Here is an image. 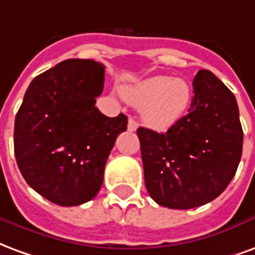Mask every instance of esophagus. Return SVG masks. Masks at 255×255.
Segmentation results:
<instances>
[{
	"instance_id": "1",
	"label": "esophagus",
	"mask_w": 255,
	"mask_h": 255,
	"mask_svg": "<svg viewBox=\"0 0 255 255\" xmlns=\"http://www.w3.org/2000/svg\"><path fill=\"white\" fill-rule=\"evenodd\" d=\"M136 128H138V123H136V120L132 119V117H129V120H128V131L133 132V131H136Z\"/></svg>"
}]
</instances>
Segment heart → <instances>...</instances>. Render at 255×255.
<instances>
[{
  "mask_svg": "<svg viewBox=\"0 0 255 255\" xmlns=\"http://www.w3.org/2000/svg\"><path fill=\"white\" fill-rule=\"evenodd\" d=\"M126 100L142 106L143 122L154 129H166L187 113L192 100V87L183 78L154 75L122 89Z\"/></svg>",
  "mask_w": 255,
  "mask_h": 255,
  "instance_id": "obj_1",
  "label": "heart"
}]
</instances>
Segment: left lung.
Masks as SVG:
<instances>
[{
	"instance_id": "8db88e82",
	"label": "left lung",
	"mask_w": 255,
	"mask_h": 255,
	"mask_svg": "<svg viewBox=\"0 0 255 255\" xmlns=\"http://www.w3.org/2000/svg\"><path fill=\"white\" fill-rule=\"evenodd\" d=\"M188 115L166 132L139 127L144 184L155 202L191 209L213 201L235 176L243 129L235 95L208 69L192 80Z\"/></svg>"
}]
</instances>
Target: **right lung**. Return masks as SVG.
Masks as SVG:
<instances>
[{
    "label": "right lung",
    "instance_id": "add662e5",
    "mask_svg": "<svg viewBox=\"0 0 255 255\" xmlns=\"http://www.w3.org/2000/svg\"><path fill=\"white\" fill-rule=\"evenodd\" d=\"M105 68L69 58L38 75L14 119V155L21 175L42 197L60 206L91 201L127 116L108 117L95 108Z\"/></svg>",
    "mask_w": 255,
    "mask_h": 255
}]
</instances>
